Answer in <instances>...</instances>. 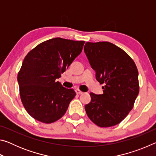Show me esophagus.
I'll list each match as a JSON object with an SVG mask.
<instances>
[{
    "instance_id": "34e87169",
    "label": "esophagus",
    "mask_w": 156,
    "mask_h": 156,
    "mask_svg": "<svg viewBox=\"0 0 156 156\" xmlns=\"http://www.w3.org/2000/svg\"><path fill=\"white\" fill-rule=\"evenodd\" d=\"M76 93L77 94H78V95H80V94H83V92L81 91L80 90H79V89H76Z\"/></svg>"
}]
</instances>
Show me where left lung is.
Listing matches in <instances>:
<instances>
[{
  "label": "left lung",
  "instance_id": "obj_1",
  "mask_svg": "<svg viewBox=\"0 0 156 156\" xmlns=\"http://www.w3.org/2000/svg\"><path fill=\"white\" fill-rule=\"evenodd\" d=\"M84 51L103 94L90 93L84 106L92 122L100 127L119 124L133 109L139 93L138 72L131 58L109 42L86 43Z\"/></svg>",
  "mask_w": 156,
  "mask_h": 156
}]
</instances>
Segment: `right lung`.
I'll return each instance as SVG.
<instances>
[{"label": "right lung", "instance_id": "right-lung-1", "mask_svg": "<svg viewBox=\"0 0 156 156\" xmlns=\"http://www.w3.org/2000/svg\"><path fill=\"white\" fill-rule=\"evenodd\" d=\"M84 41L49 39L28 53L18 73L21 101L31 117L49 124L65 115L76 96L56 81L80 54Z\"/></svg>", "mask_w": 156, "mask_h": 156}]
</instances>
